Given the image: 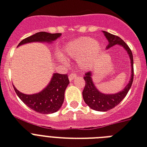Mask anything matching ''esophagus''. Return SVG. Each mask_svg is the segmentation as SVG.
Segmentation results:
<instances>
[{
    "label": "esophagus",
    "mask_w": 147,
    "mask_h": 147,
    "mask_svg": "<svg viewBox=\"0 0 147 147\" xmlns=\"http://www.w3.org/2000/svg\"><path fill=\"white\" fill-rule=\"evenodd\" d=\"M77 74H70V76H69V80H70V81H72L74 79L77 78Z\"/></svg>",
    "instance_id": "34e87169"
}]
</instances>
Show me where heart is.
Returning a JSON list of instances; mask_svg holds the SVG:
<instances>
[{
    "label": "heart",
    "instance_id": "1",
    "mask_svg": "<svg viewBox=\"0 0 147 147\" xmlns=\"http://www.w3.org/2000/svg\"><path fill=\"white\" fill-rule=\"evenodd\" d=\"M101 49V44L98 41L90 37H80L67 43L63 51L68 56L73 57H79L80 67L86 70L94 64Z\"/></svg>",
    "mask_w": 147,
    "mask_h": 147
}]
</instances>
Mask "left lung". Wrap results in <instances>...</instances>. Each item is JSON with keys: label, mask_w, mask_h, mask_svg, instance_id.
<instances>
[{"label": "left lung", "mask_w": 147, "mask_h": 147, "mask_svg": "<svg viewBox=\"0 0 147 147\" xmlns=\"http://www.w3.org/2000/svg\"><path fill=\"white\" fill-rule=\"evenodd\" d=\"M103 33L108 40L107 49L110 48L115 45H120L127 51L131 63V76L129 83L123 88V90L117 94H106L98 90L92 80V74H93L92 71H89L84 75V79L85 80V87L83 90V98L84 102L93 110L105 112L118 105L123 100V99L127 96V93L130 89L134 80V57H133L131 50L120 37L111 34L107 31H103Z\"/></svg>", "instance_id": "1"}]
</instances>
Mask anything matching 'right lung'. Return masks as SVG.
I'll use <instances>...</instances> for the list:
<instances>
[{"mask_svg": "<svg viewBox=\"0 0 147 147\" xmlns=\"http://www.w3.org/2000/svg\"><path fill=\"white\" fill-rule=\"evenodd\" d=\"M61 34H51L47 32H38L35 34L27 37L20 42L18 46L23 44L40 42L52 44L59 38ZM70 84L67 74H53L47 86L39 93L34 94H24L20 92L15 86L13 89L18 97L30 109L36 112L44 114H50L57 112L63 104L64 100V93L66 88Z\"/></svg>", "mask_w": 147, "mask_h": 147, "instance_id": "right-lung-1", "label": "right lung"}]
</instances>
